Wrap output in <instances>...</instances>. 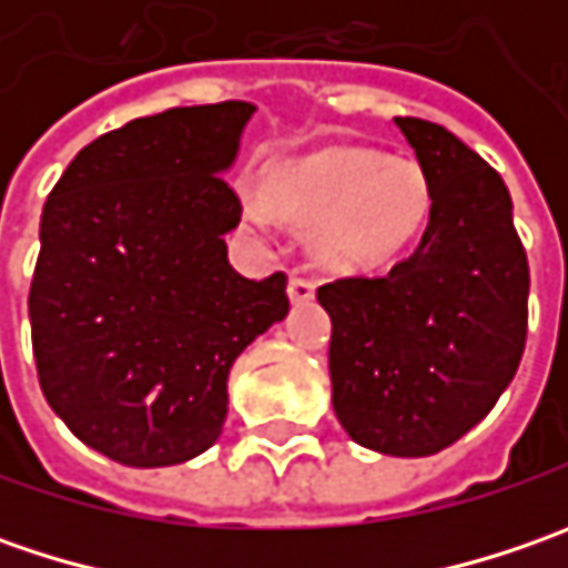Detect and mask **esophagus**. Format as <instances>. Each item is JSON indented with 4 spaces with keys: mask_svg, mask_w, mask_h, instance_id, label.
Listing matches in <instances>:
<instances>
[{
    "mask_svg": "<svg viewBox=\"0 0 568 568\" xmlns=\"http://www.w3.org/2000/svg\"><path fill=\"white\" fill-rule=\"evenodd\" d=\"M291 300L294 303H310L313 296H316V281H310V277H291Z\"/></svg>",
    "mask_w": 568,
    "mask_h": 568,
    "instance_id": "1",
    "label": "esophagus"
}]
</instances>
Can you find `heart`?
<instances>
[{
    "label": "heart",
    "instance_id": "b5f03b06",
    "mask_svg": "<svg viewBox=\"0 0 568 568\" xmlns=\"http://www.w3.org/2000/svg\"><path fill=\"white\" fill-rule=\"evenodd\" d=\"M243 211L262 230H272L277 217L318 224V262L338 272H366L417 240L433 211V186L410 158L328 148L277 166L268 192L246 186Z\"/></svg>",
    "mask_w": 568,
    "mask_h": 568
}]
</instances>
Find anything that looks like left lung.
Segmentation results:
<instances>
[{"label": "left lung", "instance_id": "1", "mask_svg": "<svg viewBox=\"0 0 568 568\" xmlns=\"http://www.w3.org/2000/svg\"><path fill=\"white\" fill-rule=\"evenodd\" d=\"M433 186L420 246L385 277L318 287L332 404L347 436L436 455L499 402L528 335V255L503 176L436 122L395 116Z\"/></svg>", "mask_w": 568, "mask_h": 568}]
</instances>
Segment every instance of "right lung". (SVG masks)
Returning a JSON list of instances; mask_svg holds the SVG:
<instances>
[{
	"label": "right lung",
	"mask_w": 568,
	"mask_h": 568,
	"mask_svg": "<svg viewBox=\"0 0 568 568\" xmlns=\"http://www.w3.org/2000/svg\"><path fill=\"white\" fill-rule=\"evenodd\" d=\"M255 106L224 100L125 122L81 148L40 217L28 316L47 402L129 468L217 443L233 361L287 316V274L243 277L227 173Z\"/></svg>",
	"instance_id": "add662e5"
}]
</instances>
